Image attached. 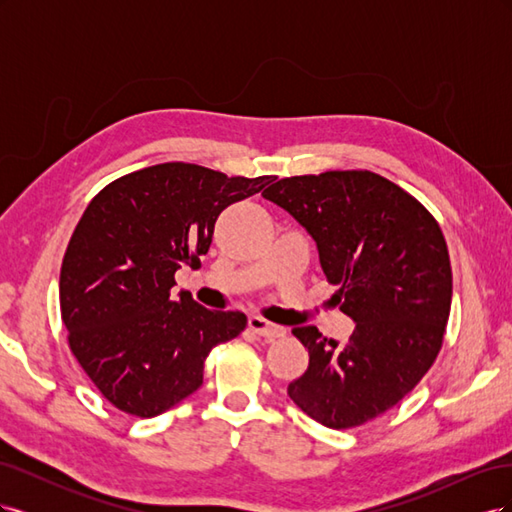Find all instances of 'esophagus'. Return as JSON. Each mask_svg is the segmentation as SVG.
<instances>
[{
    "label": "esophagus",
    "instance_id": "esophagus-1",
    "mask_svg": "<svg viewBox=\"0 0 512 512\" xmlns=\"http://www.w3.org/2000/svg\"><path fill=\"white\" fill-rule=\"evenodd\" d=\"M250 329L256 335L267 337V339H277V337H282L286 333L284 327H280V324H273V322H269L267 318H262V316H252L250 318Z\"/></svg>",
    "mask_w": 512,
    "mask_h": 512
}]
</instances>
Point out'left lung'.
<instances>
[{"mask_svg":"<svg viewBox=\"0 0 512 512\" xmlns=\"http://www.w3.org/2000/svg\"><path fill=\"white\" fill-rule=\"evenodd\" d=\"M314 237L331 301L356 324L344 344L314 324L292 335L309 352L288 395L324 427L352 429L397 406L440 354L453 299L436 218L369 170L286 177L262 192Z\"/></svg>","mask_w":512,"mask_h":512,"instance_id":"left-lung-1","label":"left lung"}]
</instances>
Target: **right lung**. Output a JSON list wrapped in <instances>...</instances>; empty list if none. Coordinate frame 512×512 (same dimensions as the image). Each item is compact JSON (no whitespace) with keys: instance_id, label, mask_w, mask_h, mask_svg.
Instances as JSON below:
<instances>
[{"instance_id":"add662e5","label":"right lung","mask_w":512,"mask_h":512,"mask_svg":"<svg viewBox=\"0 0 512 512\" xmlns=\"http://www.w3.org/2000/svg\"><path fill=\"white\" fill-rule=\"evenodd\" d=\"M275 177H228L166 162L102 188L76 224L59 273L68 346L117 410L151 418L203 384L209 352L235 339L243 312H215L190 292L175 301V271L200 265L218 215Z\"/></svg>"}]
</instances>
